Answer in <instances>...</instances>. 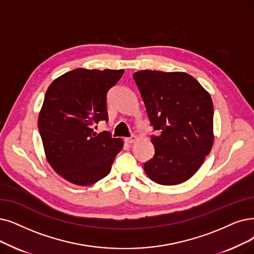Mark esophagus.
I'll return each instance as SVG.
<instances>
[{
    "label": "esophagus",
    "instance_id": "esophagus-1",
    "mask_svg": "<svg viewBox=\"0 0 254 254\" xmlns=\"http://www.w3.org/2000/svg\"><path fill=\"white\" fill-rule=\"evenodd\" d=\"M135 139H136V136H135V135H132V136H130V137H125V138H124L126 144H132V143H134Z\"/></svg>",
    "mask_w": 254,
    "mask_h": 254
}]
</instances>
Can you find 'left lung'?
Returning <instances> with one entry per match:
<instances>
[{
    "instance_id": "obj_1",
    "label": "left lung",
    "mask_w": 254,
    "mask_h": 254,
    "mask_svg": "<svg viewBox=\"0 0 254 254\" xmlns=\"http://www.w3.org/2000/svg\"><path fill=\"white\" fill-rule=\"evenodd\" d=\"M147 115L158 136L155 154L145 162L147 176L158 185L190 179L214 143V105L207 90L184 72L143 69L133 74Z\"/></svg>"
}]
</instances>
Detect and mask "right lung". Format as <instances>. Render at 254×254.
<instances>
[{
    "mask_svg": "<svg viewBox=\"0 0 254 254\" xmlns=\"http://www.w3.org/2000/svg\"><path fill=\"white\" fill-rule=\"evenodd\" d=\"M124 69L75 68L48 87L38 116L45 154L56 173L76 186H90L109 174L123 139L96 133L107 121V93Z\"/></svg>",
    "mask_w": 254,
    "mask_h": 254,
    "instance_id": "obj_1",
    "label": "right lung"
}]
</instances>
